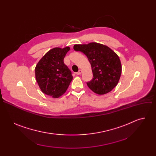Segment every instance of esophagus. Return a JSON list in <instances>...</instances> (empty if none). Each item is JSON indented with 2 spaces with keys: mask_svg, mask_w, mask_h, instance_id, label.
Returning a JSON list of instances; mask_svg holds the SVG:
<instances>
[{
  "mask_svg": "<svg viewBox=\"0 0 156 156\" xmlns=\"http://www.w3.org/2000/svg\"><path fill=\"white\" fill-rule=\"evenodd\" d=\"M81 73H82V70H80L78 72H76V74L77 75H80Z\"/></svg>",
  "mask_w": 156,
  "mask_h": 156,
  "instance_id": "esophagus-1",
  "label": "esophagus"
}]
</instances>
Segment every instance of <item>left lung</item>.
Segmentation results:
<instances>
[{
  "label": "left lung",
  "mask_w": 156,
  "mask_h": 156,
  "mask_svg": "<svg viewBox=\"0 0 156 156\" xmlns=\"http://www.w3.org/2000/svg\"><path fill=\"white\" fill-rule=\"evenodd\" d=\"M73 49L84 54L91 63L93 78L86 83L89 88L100 95L112 91L118 84L122 73L121 62L117 54L96 42L75 44Z\"/></svg>",
  "instance_id": "left-lung-1"
}]
</instances>
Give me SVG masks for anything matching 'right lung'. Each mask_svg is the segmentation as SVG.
I'll use <instances>...</instances> for the list:
<instances>
[{"instance_id":"right-lung-1","label":"right lung","mask_w":156,"mask_h":156,"mask_svg":"<svg viewBox=\"0 0 156 156\" xmlns=\"http://www.w3.org/2000/svg\"><path fill=\"white\" fill-rule=\"evenodd\" d=\"M69 50V47L54 48L37 63L35 68L36 79L44 94L57 98L67 90L73 76L63 59Z\"/></svg>"}]
</instances>
